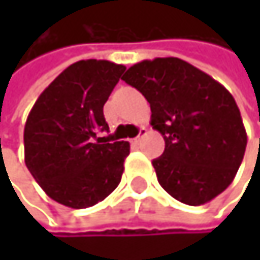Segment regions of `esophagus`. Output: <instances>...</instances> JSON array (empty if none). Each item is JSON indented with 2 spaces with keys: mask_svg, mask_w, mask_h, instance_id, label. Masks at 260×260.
I'll list each match as a JSON object with an SVG mask.
<instances>
[{
  "mask_svg": "<svg viewBox=\"0 0 260 260\" xmlns=\"http://www.w3.org/2000/svg\"><path fill=\"white\" fill-rule=\"evenodd\" d=\"M146 134H148V129H146V127H140L139 136H137L136 139H133V143H134V145H139V143H140V140H142V137H143V136H146Z\"/></svg>",
  "mask_w": 260,
  "mask_h": 260,
  "instance_id": "esophagus-1",
  "label": "esophagus"
}]
</instances>
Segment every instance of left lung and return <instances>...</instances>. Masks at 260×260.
I'll list each match as a JSON object with an SVG mask.
<instances>
[{
    "instance_id": "8db88e82",
    "label": "left lung",
    "mask_w": 260,
    "mask_h": 260,
    "mask_svg": "<svg viewBox=\"0 0 260 260\" xmlns=\"http://www.w3.org/2000/svg\"><path fill=\"white\" fill-rule=\"evenodd\" d=\"M151 107V126L165 140L153 160L157 181L175 200L206 204L236 178L246 131L236 100L192 63L178 57L142 60L121 78Z\"/></svg>"
}]
</instances>
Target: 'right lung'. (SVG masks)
<instances>
[{
	"label": "right lung",
	"mask_w": 260,
	"mask_h": 260,
	"mask_svg": "<svg viewBox=\"0 0 260 260\" xmlns=\"http://www.w3.org/2000/svg\"><path fill=\"white\" fill-rule=\"evenodd\" d=\"M124 65L87 59L72 63L37 98L24 124V164L54 201L85 209L121 181L127 142H95L107 131L103 107Z\"/></svg>",
	"instance_id": "obj_1"
}]
</instances>
